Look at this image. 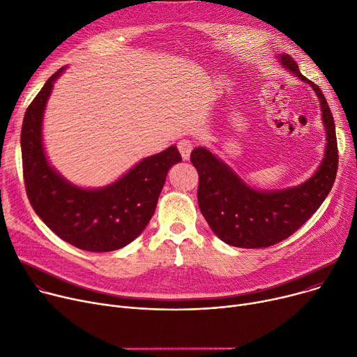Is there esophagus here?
I'll list each match as a JSON object with an SVG mask.
<instances>
[{
    "mask_svg": "<svg viewBox=\"0 0 357 357\" xmlns=\"http://www.w3.org/2000/svg\"><path fill=\"white\" fill-rule=\"evenodd\" d=\"M177 149H178V151H180L183 160H188V158H190V153H192V150H193V144H192L190 139H185V138H184V139H180V141H178Z\"/></svg>",
    "mask_w": 357,
    "mask_h": 357,
    "instance_id": "esophagus-1",
    "label": "esophagus"
}]
</instances>
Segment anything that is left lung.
Instances as JSON below:
<instances>
[{
  "mask_svg": "<svg viewBox=\"0 0 357 357\" xmlns=\"http://www.w3.org/2000/svg\"><path fill=\"white\" fill-rule=\"evenodd\" d=\"M278 61L316 92L326 131V150L319 169L308 180L281 190H258L248 185L232 167L204 146L192 151L190 161L199 173L200 212L219 239L236 248H266L294 234L324 202L337 173L336 127L323 92L301 75L297 61L289 54H280Z\"/></svg>",
  "mask_w": 357,
  "mask_h": 357,
  "instance_id": "1",
  "label": "left lung"
}]
</instances>
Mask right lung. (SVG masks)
<instances>
[{
    "label": "right lung",
    "instance_id": "add662e5",
    "mask_svg": "<svg viewBox=\"0 0 357 357\" xmlns=\"http://www.w3.org/2000/svg\"><path fill=\"white\" fill-rule=\"evenodd\" d=\"M59 69L26 111L21 128V154L29 200L38 218L70 245L109 252L141 235L155 212L158 196L172 165L181 161L176 145L146 157L116 181L99 187H79L49 162L43 144V115Z\"/></svg>",
    "mask_w": 357,
    "mask_h": 357
}]
</instances>
